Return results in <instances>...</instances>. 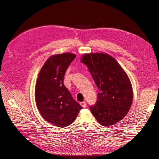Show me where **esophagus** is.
Instances as JSON below:
<instances>
[{
	"label": "esophagus",
	"mask_w": 159,
	"mask_h": 159,
	"mask_svg": "<svg viewBox=\"0 0 159 159\" xmlns=\"http://www.w3.org/2000/svg\"><path fill=\"white\" fill-rule=\"evenodd\" d=\"M80 105L83 107V108H85L86 107V102H81L80 103Z\"/></svg>",
	"instance_id": "34e87169"
}]
</instances>
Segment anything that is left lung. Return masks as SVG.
Returning a JSON list of instances; mask_svg holds the SVG:
<instances>
[{"label":"left lung","instance_id":"obj_1","mask_svg":"<svg viewBox=\"0 0 159 159\" xmlns=\"http://www.w3.org/2000/svg\"><path fill=\"white\" fill-rule=\"evenodd\" d=\"M81 62L88 67L99 89L95 105L89 107L91 113L103 125L119 122L128 113L133 98L132 85L125 71L105 53L85 54Z\"/></svg>","mask_w":159,"mask_h":159}]
</instances>
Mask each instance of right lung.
<instances>
[{
	"label": "right lung",
	"mask_w": 159,
	"mask_h": 159,
	"mask_svg": "<svg viewBox=\"0 0 159 159\" xmlns=\"http://www.w3.org/2000/svg\"><path fill=\"white\" fill-rule=\"evenodd\" d=\"M75 57L66 52L51 56L36 82L35 99L39 112L46 121L59 127L70 125L82 109L63 84L66 69Z\"/></svg>",
	"instance_id": "obj_1"
}]
</instances>
